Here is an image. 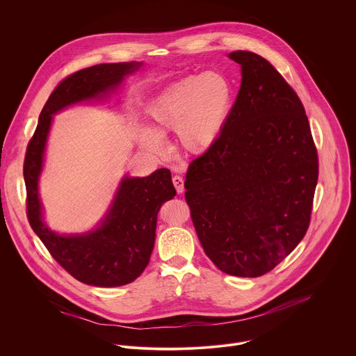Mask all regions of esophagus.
<instances>
[{
  "label": "esophagus",
  "mask_w": 356,
  "mask_h": 356,
  "mask_svg": "<svg viewBox=\"0 0 356 356\" xmlns=\"http://www.w3.org/2000/svg\"><path fill=\"white\" fill-rule=\"evenodd\" d=\"M172 184H174V186H175L178 193L184 192V179L179 175H174L172 177Z\"/></svg>",
  "instance_id": "1"
}]
</instances>
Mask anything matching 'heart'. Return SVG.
Listing matches in <instances>:
<instances>
[{
    "label": "heart",
    "instance_id": "b5f03b06",
    "mask_svg": "<svg viewBox=\"0 0 356 356\" xmlns=\"http://www.w3.org/2000/svg\"><path fill=\"white\" fill-rule=\"evenodd\" d=\"M234 105V85L222 71L182 78L154 96L148 106L153 130L140 129L143 147L152 153L167 151L164 136L177 131L184 152L209 151L223 133Z\"/></svg>",
    "mask_w": 356,
    "mask_h": 356
}]
</instances>
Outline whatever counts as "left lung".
Listing matches in <instances>:
<instances>
[{
  "mask_svg": "<svg viewBox=\"0 0 356 356\" xmlns=\"http://www.w3.org/2000/svg\"><path fill=\"white\" fill-rule=\"evenodd\" d=\"M241 86L216 144L186 172L185 199L204 252L223 273L260 277L307 233L318 153L305 106L254 51L229 54Z\"/></svg>",
  "mask_w": 356,
  "mask_h": 356,
  "instance_id": "1",
  "label": "left lung"
}]
</instances>
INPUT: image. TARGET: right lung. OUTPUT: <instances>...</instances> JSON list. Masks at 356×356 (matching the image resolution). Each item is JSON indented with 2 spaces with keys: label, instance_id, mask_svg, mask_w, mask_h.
<instances>
[{
  "label": "right lung",
  "instance_id": "obj_1",
  "mask_svg": "<svg viewBox=\"0 0 356 356\" xmlns=\"http://www.w3.org/2000/svg\"><path fill=\"white\" fill-rule=\"evenodd\" d=\"M143 63L99 64L63 79L44 105L24 157L27 218L53 259L75 280L93 286H122L138 278L149 263L154 244L157 212L177 192L168 168L149 177H124L102 225L85 234L63 236L44 222L38 179L51 130V116L63 108L102 99L113 92Z\"/></svg>",
  "mask_w": 356,
  "mask_h": 356
}]
</instances>
